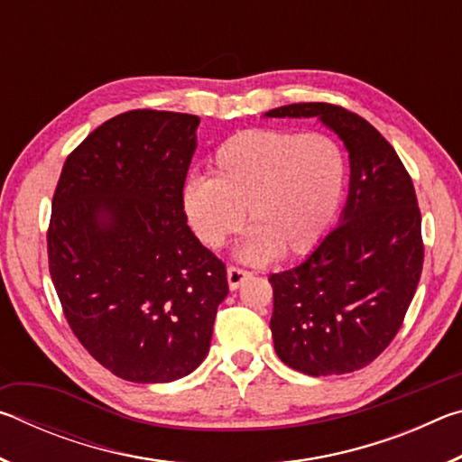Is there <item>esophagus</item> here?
<instances>
[{"instance_id": "esophagus-1", "label": "esophagus", "mask_w": 462, "mask_h": 462, "mask_svg": "<svg viewBox=\"0 0 462 462\" xmlns=\"http://www.w3.org/2000/svg\"><path fill=\"white\" fill-rule=\"evenodd\" d=\"M226 277H228V287L234 291V289H238L242 283H245V281L250 277V273L242 271L238 267H228V271H226Z\"/></svg>"}]
</instances>
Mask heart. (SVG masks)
<instances>
[{"label":"heart","instance_id":"1","mask_svg":"<svg viewBox=\"0 0 462 462\" xmlns=\"http://www.w3.org/2000/svg\"><path fill=\"white\" fill-rule=\"evenodd\" d=\"M346 161L336 140L318 132L254 128L216 148L209 177L185 181L181 206L191 230L208 248H220L246 222L250 230L238 256L271 261L279 253L314 250L338 214Z\"/></svg>","mask_w":462,"mask_h":462}]
</instances>
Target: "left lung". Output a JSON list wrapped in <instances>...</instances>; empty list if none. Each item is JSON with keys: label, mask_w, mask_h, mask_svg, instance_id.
<instances>
[{"label": "left lung", "mask_w": 462, "mask_h": 462, "mask_svg": "<svg viewBox=\"0 0 462 462\" xmlns=\"http://www.w3.org/2000/svg\"><path fill=\"white\" fill-rule=\"evenodd\" d=\"M264 118H318L342 140L350 162L336 228L301 263L269 277L275 353L311 377L363 369L395 338L421 275L413 183L393 146L348 109L291 104Z\"/></svg>", "instance_id": "obj_1"}]
</instances>
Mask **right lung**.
Listing matches in <instances>:
<instances>
[{"instance_id":"right-lung-1","label":"right lung","mask_w":462,"mask_h":462,"mask_svg":"<svg viewBox=\"0 0 462 462\" xmlns=\"http://www.w3.org/2000/svg\"><path fill=\"white\" fill-rule=\"evenodd\" d=\"M199 118L134 109L69 154L52 198L49 267L88 353L132 383H171L209 353L226 267L187 226L181 191Z\"/></svg>"}]
</instances>
